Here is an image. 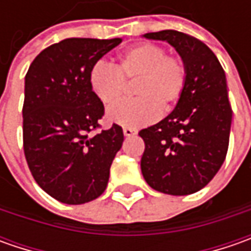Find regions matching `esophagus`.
<instances>
[{
  "label": "esophagus",
  "mask_w": 251,
  "mask_h": 251,
  "mask_svg": "<svg viewBox=\"0 0 251 251\" xmlns=\"http://www.w3.org/2000/svg\"><path fill=\"white\" fill-rule=\"evenodd\" d=\"M123 134H124L126 137H134V135L137 134V131L134 130V128H128V127H124V128H123Z\"/></svg>",
  "instance_id": "obj_1"
}]
</instances>
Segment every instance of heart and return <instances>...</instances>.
I'll return each mask as SVG.
<instances>
[{
	"label": "heart",
	"mask_w": 251,
	"mask_h": 251,
	"mask_svg": "<svg viewBox=\"0 0 251 251\" xmlns=\"http://www.w3.org/2000/svg\"><path fill=\"white\" fill-rule=\"evenodd\" d=\"M126 82H137L135 100L124 101L107 113V120L128 128L151 124L160 111H168L183 95L187 82V68L177 55L166 54L156 43L132 46L119 55L113 67L98 61L91 68L89 85L104 106H114L126 95Z\"/></svg>",
	"instance_id": "heart-1"
}]
</instances>
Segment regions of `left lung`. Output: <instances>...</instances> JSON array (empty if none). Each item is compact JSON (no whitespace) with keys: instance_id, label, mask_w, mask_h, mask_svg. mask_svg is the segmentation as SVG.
<instances>
[{"instance_id":"obj_1","label":"left lung","mask_w":251,"mask_h":251,"mask_svg":"<svg viewBox=\"0 0 251 251\" xmlns=\"http://www.w3.org/2000/svg\"><path fill=\"white\" fill-rule=\"evenodd\" d=\"M168 42L187 68L175 110L138 134L145 142L141 172L156 191L187 196L205 187L226 158L232 107L226 76L217 55L201 40L177 30L144 34Z\"/></svg>"}]
</instances>
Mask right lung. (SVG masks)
Returning a JSON list of instances; mask_svg holds the SVG:
<instances>
[{
    "mask_svg": "<svg viewBox=\"0 0 251 251\" xmlns=\"http://www.w3.org/2000/svg\"><path fill=\"white\" fill-rule=\"evenodd\" d=\"M120 37H71L44 49L25 76L24 151L36 183L57 201L78 205L103 194L123 128H99L104 106L89 85L91 68Z\"/></svg>",
    "mask_w": 251,
    "mask_h": 251,
    "instance_id": "right-lung-1",
    "label": "right lung"
}]
</instances>
